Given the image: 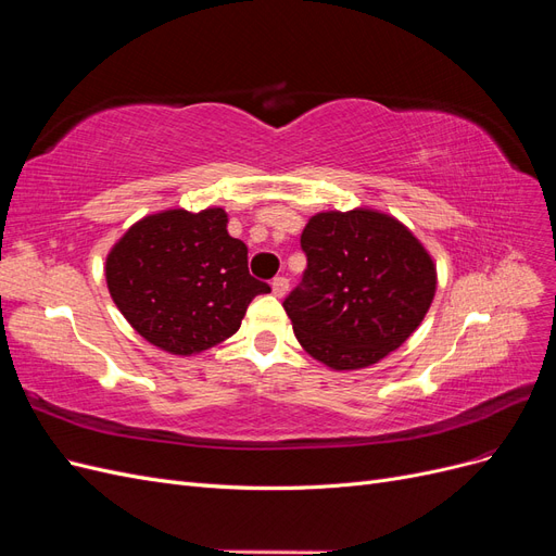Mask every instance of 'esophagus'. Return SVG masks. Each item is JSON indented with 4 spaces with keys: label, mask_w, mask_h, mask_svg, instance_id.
I'll list each match as a JSON object with an SVG mask.
<instances>
[{
    "label": "esophagus",
    "mask_w": 556,
    "mask_h": 556,
    "mask_svg": "<svg viewBox=\"0 0 556 556\" xmlns=\"http://www.w3.org/2000/svg\"><path fill=\"white\" fill-rule=\"evenodd\" d=\"M288 288H290V280L285 278V276H278V278L271 280V290H274V294H276L278 299L288 294Z\"/></svg>",
    "instance_id": "1"
}]
</instances>
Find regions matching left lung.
I'll return each instance as SVG.
<instances>
[{
	"label": "left lung",
	"mask_w": 556,
	"mask_h": 556,
	"mask_svg": "<svg viewBox=\"0 0 556 556\" xmlns=\"http://www.w3.org/2000/svg\"><path fill=\"white\" fill-rule=\"evenodd\" d=\"M301 248L308 266L282 308L313 359L333 371L366 368L422 325L435 264L396 217L374 208L315 213Z\"/></svg>",
	"instance_id": "left-lung-1"
}]
</instances>
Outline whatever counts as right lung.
Segmentation results:
<instances>
[{"instance_id": "1", "label": "right lung", "mask_w": 556, "mask_h": 556, "mask_svg": "<svg viewBox=\"0 0 556 556\" xmlns=\"http://www.w3.org/2000/svg\"><path fill=\"white\" fill-rule=\"evenodd\" d=\"M227 223L223 208H172L146 215L111 248V299L148 343L197 355L237 333L250 301L271 292L250 276L248 248Z\"/></svg>"}]
</instances>
